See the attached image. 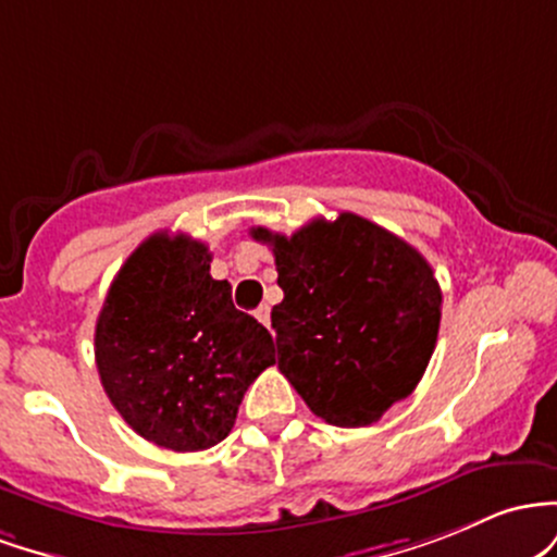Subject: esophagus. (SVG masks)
I'll return each mask as SVG.
<instances>
[{"instance_id": "1", "label": "esophagus", "mask_w": 557, "mask_h": 557, "mask_svg": "<svg viewBox=\"0 0 557 557\" xmlns=\"http://www.w3.org/2000/svg\"><path fill=\"white\" fill-rule=\"evenodd\" d=\"M255 318H258L262 326H271V308H268V305H260V308L255 310Z\"/></svg>"}]
</instances>
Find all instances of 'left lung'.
Wrapping results in <instances>:
<instances>
[{
    "mask_svg": "<svg viewBox=\"0 0 557 557\" xmlns=\"http://www.w3.org/2000/svg\"><path fill=\"white\" fill-rule=\"evenodd\" d=\"M271 245L284 299L273 305L278 371L331 426H371L416 389L436 347L442 289L392 231L339 212Z\"/></svg>",
    "mask_w": 557,
    "mask_h": 557,
    "instance_id": "obj_1",
    "label": "left lung"
}]
</instances>
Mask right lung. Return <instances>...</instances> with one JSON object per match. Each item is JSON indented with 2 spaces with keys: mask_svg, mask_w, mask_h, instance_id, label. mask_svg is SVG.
<instances>
[{
  "mask_svg": "<svg viewBox=\"0 0 557 557\" xmlns=\"http://www.w3.org/2000/svg\"><path fill=\"white\" fill-rule=\"evenodd\" d=\"M210 249L152 234L112 281L94 331L104 392L136 434L173 453L226 440L247 386L276 362L273 336L210 276Z\"/></svg>",
  "mask_w": 557,
  "mask_h": 557,
  "instance_id": "right-lung-1",
  "label": "right lung"
}]
</instances>
